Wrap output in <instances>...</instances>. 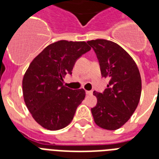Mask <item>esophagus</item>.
Returning a JSON list of instances; mask_svg holds the SVG:
<instances>
[{"instance_id": "1", "label": "esophagus", "mask_w": 159, "mask_h": 159, "mask_svg": "<svg viewBox=\"0 0 159 159\" xmlns=\"http://www.w3.org/2000/svg\"><path fill=\"white\" fill-rule=\"evenodd\" d=\"M86 93H87V95H90V96H91V95L93 94V92H92V91H87Z\"/></svg>"}]
</instances>
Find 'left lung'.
Returning a JSON list of instances; mask_svg holds the SVG:
<instances>
[{
    "label": "left lung",
    "mask_w": 159,
    "mask_h": 159,
    "mask_svg": "<svg viewBox=\"0 0 159 159\" xmlns=\"http://www.w3.org/2000/svg\"><path fill=\"white\" fill-rule=\"evenodd\" d=\"M99 61L102 76L109 77L102 93L93 92L97 106L92 108L95 123L105 129L115 130L129 120L141 96V77L135 62L124 48L112 41H87Z\"/></svg>",
    "instance_id": "obj_1"
}]
</instances>
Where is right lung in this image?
I'll use <instances>...</instances> for the list:
<instances>
[{
	"label": "right lung",
	"instance_id": "right-lung-1",
	"mask_svg": "<svg viewBox=\"0 0 159 159\" xmlns=\"http://www.w3.org/2000/svg\"><path fill=\"white\" fill-rule=\"evenodd\" d=\"M91 50L86 42L60 40L47 46L31 62L23 77L24 100L34 120L49 130L68 125L84 100L83 89L63 86L75 62Z\"/></svg>",
	"mask_w": 159,
	"mask_h": 159
}]
</instances>
